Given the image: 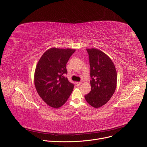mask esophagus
<instances>
[{"label": "esophagus", "mask_w": 147, "mask_h": 147, "mask_svg": "<svg viewBox=\"0 0 147 147\" xmlns=\"http://www.w3.org/2000/svg\"><path fill=\"white\" fill-rule=\"evenodd\" d=\"M76 84L77 85H80L82 84V82H77Z\"/></svg>", "instance_id": "obj_1"}]
</instances>
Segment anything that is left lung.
Returning a JSON list of instances; mask_svg holds the SVG:
<instances>
[{
    "label": "left lung",
    "mask_w": 147,
    "mask_h": 147,
    "mask_svg": "<svg viewBox=\"0 0 147 147\" xmlns=\"http://www.w3.org/2000/svg\"><path fill=\"white\" fill-rule=\"evenodd\" d=\"M90 66L91 91L85 95L90 105L98 108L107 102L113 96L117 84V72L112 60L96 49H87Z\"/></svg>",
    "instance_id": "8db88e82"
}]
</instances>
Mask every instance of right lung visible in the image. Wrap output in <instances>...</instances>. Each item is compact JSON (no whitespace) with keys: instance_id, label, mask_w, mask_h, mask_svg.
Wrapping results in <instances>:
<instances>
[{"instance_id":"add662e5","label":"right lung","mask_w":147,"mask_h":147,"mask_svg":"<svg viewBox=\"0 0 147 147\" xmlns=\"http://www.w3.org/2000/svg\"><path fill=\"white\" fill-rule=\"evenodd\" d=\"M75 51L71 49L51 48L42 55L34 74L36 88L42 100L51 107L63 106L74 84L68 81L66 63Z\"/></svg>"}]
</instances>
